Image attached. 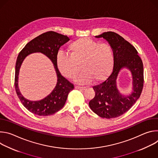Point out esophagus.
I'll return each instance as SVG.
<instances>
[{
	"instance_id": "1",
	"label": "esophagus",
	"mask_w": 158,
	"mask_h": 158,
	"mask_svg": "<svg viewBox=\"0 0 158 158\" xmlns=\"http://www.w3.org/2000/svg\"><path fill=\"white\" fill-rule=\"evenodd\" d=\"M75 88L77 89L81 90V91H84V90L85 89V87H81V86H76Z\"/></svg>"
}]
</instances>
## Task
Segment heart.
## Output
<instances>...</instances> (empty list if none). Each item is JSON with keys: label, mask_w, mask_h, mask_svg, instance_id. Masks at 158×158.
I'll use <instances>...</instances> for the list:
<instances>
[{"label": "heart", "mask_w": 158, "mask_h": 158, "mask_svg": "<svg viewBox=\"0 0 158 158\" xmlns=\"http://www.w3.org/2000/svg\"><path fill=\"white\" fill-rule=\"evenodd\" d=\"M70 56L59 51L56 63L60 73L68 79L74 78L81 68L82 71L75 78L78 84L95 80L101 82L111 73L114 64V53L106 43L99 44L89 38H81L70 44Z\"/></svg>", "instance_id": "1"}]
</instances>
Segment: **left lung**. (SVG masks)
<instances>
[{
    "label": "left lung",
    "instance_id": "1",
    "mask_svg": "<svg viewBox=\"0 0 158 158\" xmlns=\"http://www.w3.org/2000/svg\"><path fill=\"white\" fill-rule=\"evenodd\" d=\"M96 37H102L107 41L114 53V64L110 76L93 87L95 96L89 105L99 116L114 118L129 110L139 98L144 83L143 64L135 48L117 33L106 32ZM123 69H128L132 76V91L127 95L120 93L116 82L119 72Z\"/></svg>",
    "mask_w": 158,
    "mask_h": 158
}]
</instances>
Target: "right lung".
Returning <instances> with one entry per match:
<instances>
[{"label": "right lung", "mask_w": 158, "mask_h": 158, "mask_svg": "<svg viewBox=\"0 0 158 158\" xmlns=\"http://www.w3.org/2000/svg\"><path fill=\"white\" fill-rule=\"evenodd\" d=\"M70 38L54 31L43 33L28 42L18 55L15 64V89L18 98L23 106L32 113L38 116H49L61 109L74 85L60 73L56 63V56L59 48L68 42ZM40 52L47 56L53 62L57 75V84L53 91L46 98L39 101H31L25 98L18 85V74L21 65L29 55Z\"/></svg>", "instance_id": "1"}]
</instances>
